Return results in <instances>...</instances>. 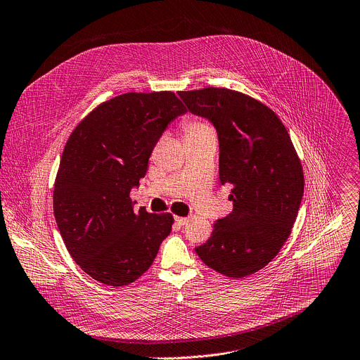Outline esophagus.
Here are the masks:
<instances>
[{"instance_id":"esophagus-1","label":"esophagus","mask_w":360,"mask_h":360,"mask_svg":"<svg viewBox=\"0 0 360 360\" xmlns=\"http://www.w3.org/2000/svg\"><path fill=\"white\" fill-rule=\"evenodd\" d=\"M188 218H184V217H175V222L179 225V226H182V225H186L188 224Z\"/></svg>"}]
</instances>
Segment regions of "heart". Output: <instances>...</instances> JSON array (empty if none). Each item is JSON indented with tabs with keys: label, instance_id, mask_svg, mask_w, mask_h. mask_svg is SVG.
<instances>
[{
	"label": "heart",
	"instance_id": "b5f03b06",
	"mask_svg": "<svg viewBox=\"0 0 360 360\" xmlns=\"http://www.w3.org/2000/svg\"><path fill=\"white\" fill-rule=\"evenodd\" d=\"M184 132H185V139L188 138H198V136H204V135H215L214 130L198 120H186L184 123Z\"/></svg>",
	"mask_w": 360,
	"mask_h": 360
}]
</instances>
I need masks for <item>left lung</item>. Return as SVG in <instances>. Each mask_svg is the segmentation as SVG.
Returning a JSON list of instances; mask_svg holds the SVG:
<instances>
[{"mask_svg":"<svg viewBox=\"0 0 360 360\" xmlns=\"http://www.w3.org/2000/svg\"><path fill=\"white\" fill-rule=\"evenodd\" d=\"M188 110L212 123L219 181L233 186V211L195 248L212 270L241 278L266 267L296 221L304 191L302 163L277 115L252 97L219 87L178 93Z\"/></svg>","mask_w":360,"mask_h":360,"instance_id":"8db88e82","label":"left lung"}]
</instances>
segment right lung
I'll list each match as a JSON object with an SVG mask.
<instances>
[{
    "instance_id": "obj_1",
    "label": "right lung",
    "mask_w": 360,
    "mask_h": 360,
    "mask_svg": "<svg viewBox=\"0 0 360 360\" xmlns=\"http://www.w3.org/2000/svg\"><path fill=\"white\" fill-rule=\"evenodd\" d=\"M185 113L172 91L126 93L97 106L70 135L54 184V217L91 278L113 287L134 283L171 234V214L135 212L129 195L162 134Z\"/></svg>"
}]
</instances>
